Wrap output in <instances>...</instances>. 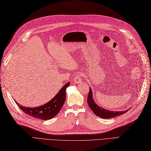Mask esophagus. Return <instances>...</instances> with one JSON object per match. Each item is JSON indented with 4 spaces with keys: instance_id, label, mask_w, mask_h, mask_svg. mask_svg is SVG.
<instances>
[{
    "instance_id": "esophagus-1",
    "label": "esophagus",
    "mask_w": 151,
    "mask_h": 151,
    "mask_svg": "<svg viewBox=\"0 0 151 151\" xmlns=\"http://www.w3.org/2000/svg\"><path fill=\"white\" fill-rule=\"evenodd\" d=\"M82 75L81 74H77L76 75L74 78V83H76V84H81L82 83V82H83V81H82Z\"/></svg>"
}]
</instances>
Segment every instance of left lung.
Segmentation results:
<instances>
[{"label": "left lung", "mask_w": 151, "mask_h": 151, "mask_svg": "<svg viewBox=\"0 0 151 151\" xmlns=\"http://www.w3.org/2000/svg\"><path fill=\"white\" fill-rule=\"evenodd\" d=\"M88 104L89 106L91 109V110L96 115L98 116L106 119V118H111L117 116H120L123 113H125L128 109L125 111H109L108 109H104L103 108L99 106L96 103H95L93 99V90L91 89V88H89V92L88 96Z\"/></svg>", "instance_id": "left-lung-1"}]
</instances>
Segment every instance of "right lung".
<instances>
[{
  "mask_svg": "<svg viewBox=\"0 0 151 151\" xmlns=\"http://www.w3.org/2000/svg\"><path fill=\"white\" fill-rule=\"evenodd\" d=\"M70 86V83H67L59 90L58 93L50 101L42 106L29 108L21 106L16 101V103L21 110L27 115L38 119L47 120L52 119L60 111L65 103L66 98V89Z\"/></svg>",
  "mask_w": 151,
  "mask_h": 151,
  "instance_id": "obj_1",
  "label": "right lung"
}]
</instances>
